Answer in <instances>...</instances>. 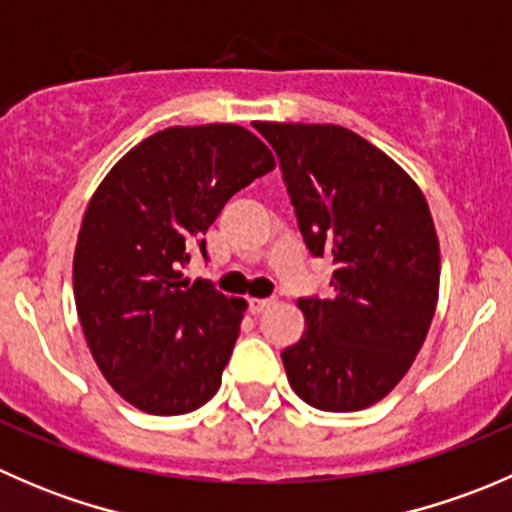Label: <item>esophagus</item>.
I'll return each mask as SVG.
<instances>
[{"instance_id":"1","label":"esophagus","mask_w":512,"mask_h":512,"mask_svg":"<svg viewBox=\"0 0 512 512\" xmlns=\"http://www.w3.org/2000/svg\"><path fill=\"white\" fill-rule=\"evenodd\" d=\"M270 304H272V299H250V309H252V314L265 312V309L270 307Z\"/></svg>"}]
</instances>
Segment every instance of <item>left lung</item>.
<instances>
[{
	"instance_id": "left-lung-1",
	"label": "left lung",
	"mask_w": 512,
	"mask_h": 512,
	"mask_svg": "<svg viewBox=\"0 0 512 512\" xmlns=\"http://www.w3.org/2000/svg\"><path fill=\"white\" fill-rule=\"evenodd\" d=\"M280 158L299 230L332 255L334 294L299 299L304 334L282 352L289 386L322 411L384 399L423 347L441 255L431 210L409 173L334 123H255Z\"/></svg>"
}]
</instances>
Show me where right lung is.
<instances>
[{"mask_svg":"<svg viewBox=\"0 0 512 512\" xmlns=\"http://www.w3.org/2000/svg\"><path fill=\"white\" fill-rule=\"evenodd\" d=\"M275 168L270 148L235 123L153 133L111 170L81 220L74 299L103 379L156 416L215 396L240 334L245 299L180 267L227 200Z\"/></svg>","mask_w":512,"mask_h":512,"instance_id":"add662e5","label":"right lung"}]
</instances>
